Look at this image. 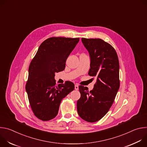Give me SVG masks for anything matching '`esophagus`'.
<instances>
[{
	"label": "esophagus",
	"mask_w": 147,
	"mask_h": 147,
	"mask_svg": "<svg viewBox=\"0 0 147 147\" xmlns=\"http://www.w3.org/2000/svg\"><path fill=\"white\" fill-rule=\"evenodd\" d=\"M74 88L76 90H78V86L77 84H76L74 86Z\"/></svg>",
	"instance_id": "obj_1"
}]
</instances>
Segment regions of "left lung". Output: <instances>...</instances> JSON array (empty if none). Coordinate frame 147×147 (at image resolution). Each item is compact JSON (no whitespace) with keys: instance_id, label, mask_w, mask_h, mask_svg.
<instances>
[{"instance_id":"1","label":"left lung","mask_w":147,"mask_h":147,"mask_svg":"<svg viewBox=\"0 0 147 147\" xmlns=\"http://www.w3.org/2000/svg\"><path fill=\"white\" fill-rule=\"evenodd\" d=\"M81 40L90 55L88 74L96 81L90 92L79 86L81 97L77 108L81 118L92 123L105 115L114 102L120 86L119 62L115 49L103 40L82 38Z\"/></svg>"}]
</instances>
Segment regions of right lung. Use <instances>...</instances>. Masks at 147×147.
Segmentation results:
<instances>
[{"label": "right lung", "mask_w": 147, "mask_h": 147, "mask_svg": "<svg viewBox=\"0 0 147 147\" xmlns=\"http://www.w3.org/2000/svg\"><path fill=\"white\" fill-rule=\"evenodd\" d=\"M79 38L53 37L39 46L28 69L26 90L36 117L48 121L55 117L63 98L74 89L71 81L56 86L55 73L63 71L66 60L79 42Z\"/></svg>", "instance_id": "1"}]
</instances>
